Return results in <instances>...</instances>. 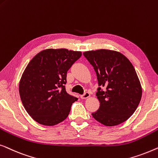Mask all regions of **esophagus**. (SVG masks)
I'll list each match as a JSON object with an SVG mask.
<instances>
[{
    "label": "esophagus",
    "instance_id": "34e87169",
    "mask_svg": "<svg viewBox=\"0 0 158 158\" xmlns=\"http://www.w3.org/2000/svg\"><path fill=\"white\" fill-rule=\"evenodd\" d=\"M90 97V94L89 92H85L84 93V94H82L81 96V99H86V98H88V97Z\"/></svg>",
    "mask_w": 158,
    "mask_h": 158
}]
</instances>
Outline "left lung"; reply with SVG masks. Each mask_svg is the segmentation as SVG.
Here are the masks:
<instances>
[{
	"label": "left lung",
	"mask_w": 158,
	"mask_h": 158,
	"mask_svg": "<svg viewBox=\"0 0 158 158\" xmlns=\"http://www.w3.org/2000/svg\"><path fill=\"white\" fill-rule=\"evenodd\" d=\"M83 54L94 67L99 86L96 95L100 106L92 114L93 117L105 126L125 122L136 110L142 97L141 84L134 66L115 51L99 49Z\"/></svg>",
	"instance_id": "8db88e82"
}]
</instances>
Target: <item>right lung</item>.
<instances>
[{
    "label": "right lung",
    "mask_w": 158,
    "mask_h": 158,
    "mask_svg": "<svg viewBox=\"0 0 158 158\" xmlns=\"http://www.w3.org/2000/svg\"><path fill=\"white\" fill-rule=\"evenodd\" d=\"M81 52L48 48L31 60L19 83V94L28 114L38 123L53 126L68 117L77 97L66 91L68 70Z\"/></svg>",
    "instance_id": "right-lung-1"
}]
</instances>
